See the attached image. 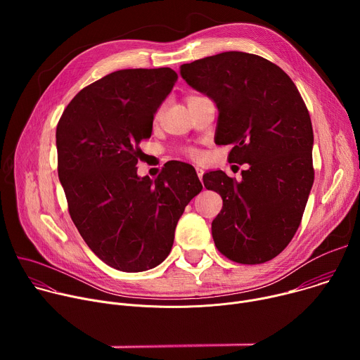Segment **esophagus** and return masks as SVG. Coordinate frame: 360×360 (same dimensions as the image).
<instances>
[{
    "label": "esophagus",
    "instance_id": "esophagus-1",
    "mask_svg": "<svg viewBox=\"0 0 360 360\" xmlns=\"http://www.w3.org/2000/svg\"><path fill=\"white\" fill-rule=\"evenodd\" d=\"M196 174H198V178L200 179V182H202V176H203V171L200 169V168H196Z\"/></svg>",
    "mask_w": 360,
    "mask_h": 360
}]
</instances>
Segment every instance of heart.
Returning <instances> with one entry per match:
<instances>
[{
    "mask_svg": "<svg viewBox=\"0 0 360 360\" xmlns=\"http://www.w3.org/2000/svg\"><path fill=\"white\" fill-rule=\"evenodd\" d=\"M186 152H188V155H189V157H192V158H199V155H200V153H199L196 149H193V148L188 149Z\"/></svg>",
    "mask_w": 360,
    "mask_h": 360,
    "instance_id": "obj_1",
    "label": "heart"
}]
</instances>
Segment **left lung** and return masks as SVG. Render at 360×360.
Listing matches in <instances>:
<instances>
[{"label": "left lung", "mask_w": 360, "mask_h": 360, "mask_svg": "<svg viewBox=\"0 0 360 360\" xmlns=\"http://www.w3.org/2000/svg\"><path fill=\"white\" fill-rule=\"evenodd\" d=\"M181 75L217 104L215 143L233 145L228 161L249 164L240 182L203 175L224 200L215 245L233 262H268L296 233L314 185L309 112L289 75L259 56L228 51L181 65Z\"/></svg>", "instance_id": "1"}]
</instances>
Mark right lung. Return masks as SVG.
<instances>
[{
    "label": "right lung",
    "instance_id": "obj_1",
    "mask_svg": "<svg viewBox=\"0 0 360 360\" xmlns=\"http://www.w3.org/2000/svg\"><path fill=\"white\" fill-rule=\"evenodd\" d=\"M171 68L120 70L79 91L57 125L58 178L72 222L89 249L122 272H143L169 255L176 224L202 184L172 162L138 176L139 143L172 91Z\"/></svg>",
    "mask_w": 360,
    "mask_h": 360
}]
</instances>
